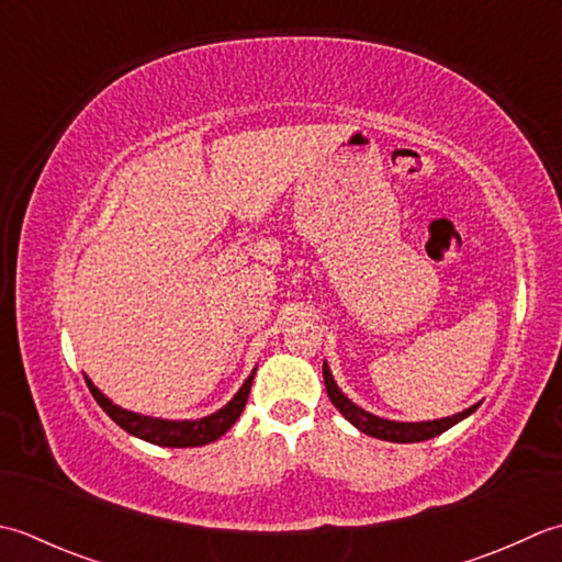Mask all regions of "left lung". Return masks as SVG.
Listing matches in <instances>:
<instances>
[{
  "instance_id": "left-lung-1",
  "label": "left lung",
  "mask_w": 562,
  "mask_h": 562,
  "mask_svg": "<svg viewBox=\"0 0 562 562\" xmlns=\"http://www.w3.org/2000/svg\"><path fill=\"white\" fill-rule=\"evenodd\" d=\"M323 375H325V387H327V395L331 400V405H335L341 415H345L353 427L359 431L369 434V437L375 439H383V441H393V443H415V441H427L439 437L446 429H451L458 422L465 419L468 415H473V412L480 407L473 405L463 412H458L453 417H443V419H429V422H393V419H383V417H375L371 412L361 409L359 405H353L351 400L339 391V385L335 383V378H331V371L327 361L323 363Z\"/></svg>"
}]
</instances>
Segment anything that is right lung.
<instances>
[{
    "instance_id": "right-lung-1",
    "label": "right lung",
    "mask_w": 562,
    "mask_h": 562,
    "mask_svg": "<svg viewBox=\"0 0 562 562\" xmlns=\"http://www.w3.org/2000/svg\"><path fill=\"white\" fill-rule=\"evenodd\" d=\"M85 381L89 385L91 395H94V400L101 405V409H104L121 429L133 434V437H137V439L150 441L157 446H169V449H189V446H205L215 439H221L223 434L235 425L237 417L243 415V409L247 405L249 387H251V381H255V371L249 373L243 387H239L235 397L225 407L213 412V415H209V417L179 419V422L147 417V415H137V412H131V409H123L119 405H113L111 400L101 393L87 375H85Z\"/></svg>"
}]
</instances>
